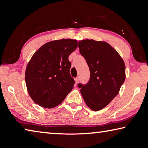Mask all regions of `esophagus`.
<instances>
[{
  "mask_svg": "<svg viewBox=\"0 0 148 148\" xmlns=\"http://www.w3.org/2000/svg\"><path fill=\"white\" fill-rule=\"evenodd\" d=\"M75 83H76V84H77L78 82H79V77H77L75 78Z\"/></svg>",
  "mask_w": 148,
  "mask_h": 148,
  "instance_id": "obj_1",
  "label": "esophagus"
}]
</instances>
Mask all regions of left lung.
Returning <instances> with one entry per match:
<instances>
[{"instance_id": "8db88e82", "label": "left lung", "mask_w": 148, "mask_h": 148, "mask_svg": "<svg viewBox=\"0 0 148 148\" xmlns=\"http://www.w3.org/2000/svg\"><path fill=\"white\" fill-rule=\"evenodd\" d=\"M79 48L90 68V79L78 87L86 105L93 111H99L119 93L126 78L125 64L118 52L106 42L82 40Z\"/></svg>"}]
</instances>
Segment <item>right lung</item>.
I'll return each instance as SVG.
<instances>
[{
    "label": "right lung",
    "instance_id": "add662e5",
    "mask_svg": "<svg viewBox=\"0 0 148 148\" xmlns=\"http://www.w3.org/2000/svg\"><path fill=\"white\" fill-rule=\"evenodd\" d=\"M76 40L62 38L47 42L32 56L25 73L27 91L36 104L53 108L62 103L75 80L68 57L77 48Z\"/></svg>",
    "mask_w": 148,
    "mask_h": 148
}]
</instances>
